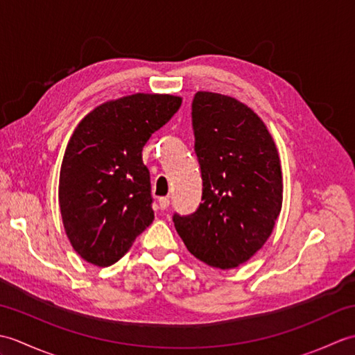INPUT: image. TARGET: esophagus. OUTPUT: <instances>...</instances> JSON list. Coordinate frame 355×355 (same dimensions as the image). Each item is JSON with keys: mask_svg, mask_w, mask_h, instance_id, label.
<instances>
[{"mask_svg": "<svg viewBox=\"0 0 355 355\" xmlns=\"http://www.w3.org/2000/svg\"><path fill=\"white\" fill-rule=\"evenodd\" d=\"M169 202H171V200L168 197H162L160 200H158V206H160L162 210H166L169 207Z\"/></svg>", "mask_w": 355, "mask_h": 355, "instance_id": "esophagus-1", "label": "esophagus"}]
</instances>
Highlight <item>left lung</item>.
Wrapping results in <instances>:
<instances>
[{"label": "left lung", "instance_id": "obj_1", "mask_svg": "<svg viewBox=\"0 0 355 355\" xmlns=\"http://www.w3.org/2000/svg\"><path fill=\"white\" fill-rule=\"evenodd\" d=\"M192 128L202 202L193 214H173L172 220L195 258L235 268L266 244L281 212L277 149L258 114L224 94H195Z\"/></svg>", "mask_w": 355, "mask_h": 355}]
</instances>
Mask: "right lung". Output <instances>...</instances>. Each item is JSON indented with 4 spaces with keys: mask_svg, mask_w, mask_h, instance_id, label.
I'll return each mask as SVG.
<instances>
[{
    "mask_svg": "<svg viewBox=\"0 0 355 355\" xmlns=\"http://www.w3.org/2000/svg\"><path fill=\"white\" fill-rule=\"evenodd\" d=\"M180 105L182 97L171 94H131L102 103L74 130L59 175V206L82 259L112 266L153 223L141 150Z\"/></svg>",
    "mask_w": 355,
    "mask_h": 355,
    "instance_id": "obj_1",
    "label": "right lung"
}]
</instances>
